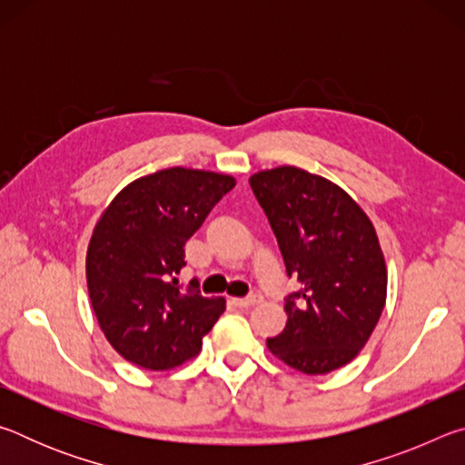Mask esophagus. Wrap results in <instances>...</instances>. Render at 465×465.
<instances>
[{
	"mask_svg": "<svg viewBox=\"0 0 465 465\" xmlns=\"http://www.w3.org/2000/svg\"><path fill=\"white\" fill-rule=\"evenodd\" d=\"M233 303L240 305V308H252V305L262 303V295H261V293H250V295H246V297L233 299Z\"/></svg>",
	"mask_w": 465,
	"mask_h": 465,
	"instance_id": "1",
	"label": "esophagus"
}]
</instances>
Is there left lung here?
Instances as JSON below:
<instances>
[{
  "mask_svg": "<svg viewBox=\"0 0 465 465\" xmlns=\"http://www.w3.org/2000/svg\"><path fill=\"white\" fill-rule=\"evenodd\" d=\"M299 291L285 297L287 326L266 338L274 357L308 375L359 355L380 322L388 272L373 223L330 180L293 166L250 178Z\"/></svg>",
  "mask_w": 465,
  "mask_h": 465,
  "instance_id": "8db88e82",
  "label": "left lung"
}]
</instances>
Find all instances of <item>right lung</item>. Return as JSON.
<instances>
[{
  "mask_svg": "<svg viewBox=\"0 0 465 465\" xmlns=\"http://www.w3.org/2000/svg\"><path fill=\"white\" fill-rule=\"evenodd\" d=\"M235 186L215 172L168 168L131 183L108 204L88 248V291L102 332L131 363L152 371L199 355L225 310L199 281L180 285L184 243Z\"/></svg>",
  "mask_w": 465,
  "mask_h": 465,
  "instance_id": "1",
  "label": "right lung"
}]
</instances>
